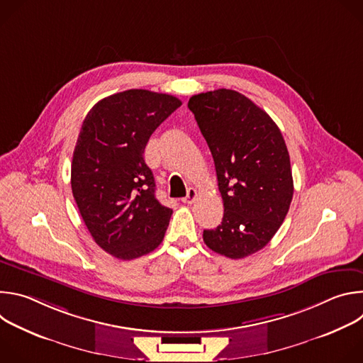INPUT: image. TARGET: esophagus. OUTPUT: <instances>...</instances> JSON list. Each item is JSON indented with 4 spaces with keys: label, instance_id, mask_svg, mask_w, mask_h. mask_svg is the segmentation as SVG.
Segmentation results:
<instances>
[{
    "label": "esophagus",
    "instance_id": "obj_1",
    "mask_svg": "<svg viewBox=\"0 0 363 363\" xmlns=\"http://www.w3.org/2000/svg\"><path fill=\"white\" fill-rule=\"evenodd\" d=\"M196 196H198L196 189H195V188H189L186 196L182 198V202H184V203H192V202L196 199Z\"/></svg>",
    "mask_w": 363,
    "mask_h": 363
}]
</instances>
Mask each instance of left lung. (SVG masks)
<instances>
[{"instance_id":"8db88e82","label":"left lung","mask_w":363,"mask_h":363,"mask_svg":"<svg viewBox=\"0 0 363 363\" xmlns=\"http://www.w3.org/2000/svg\"><path fill=\"white\" fill-rule=\"evenodd\" d=\"M188 108L214 158L224 217L203 242L228 258L262 250L283 224L293 198L290 157L274 121L244 94L218 89Z\"/></svg>"}]
</instances>
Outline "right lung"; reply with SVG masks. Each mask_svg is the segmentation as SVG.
<instances>
[{
  "instance_id": "1",
  "label": "right lung",
  "mask_w": 363,
  "mask_h": 363,
  "mask_svg": "<svg viewBox=\"0 0 363 363\" xmlns=\"http://www.w3.org/2000/svg\"><path fill=\"white\" fill-rule=\"evenodd\" d=\"M182 101L130 89L101 99L83 121L72 162V191L96 244L121 260L147 254L165 235L172 210L155 196L143 152Z\"/></svg>"
}]
</instances>
